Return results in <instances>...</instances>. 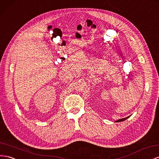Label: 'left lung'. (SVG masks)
<instances>
[{
	"label": "left lung",
	"instance_id": "8db88e82",
	"mask_svg": "<svg viewBox=\"0 0 159 159\" xmlns=\"http://www.w3.org/2000/svg\"><path fill=\"white\" fill-rule=\"evenodd\" d=\"M129 117H130V116H128V117H126V118H122V119H119V120H118L116 121V122H122V121H124V120H126L127 118H128Z\"/></svg>",
	"mask_w": 159,
	"mask_h": 159
}]
</instances>
